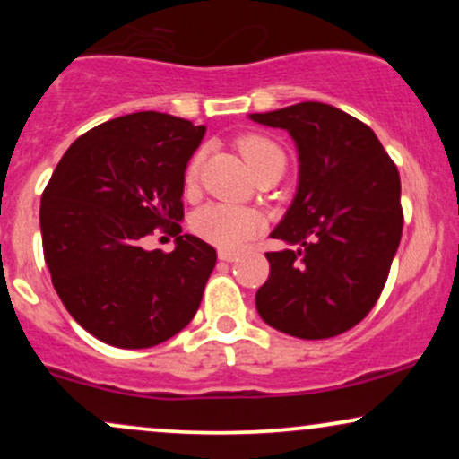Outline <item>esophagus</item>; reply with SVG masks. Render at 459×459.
I'll use <instances>...</instances> for the list:
<instances>
[{"label": "esophagus", "mask_w": 459, "mask_h": 459, "mask_svg": "<svg viewBox=\"0 0 459 459\" xmlns=\"http://www.w3.org/2000/svg\"><path fill=\"white\" fill-rule=\"evenodd\" d=\"M218 259L224 261V263H233L237 259V252H230V250H218Z\"/></svg>", "instance_id": "obj_1"}]
</instances>
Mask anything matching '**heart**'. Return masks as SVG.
Returning a JSON list of instances; mask_svg holds the SVG:
<instances>
[{
	"label": "heart",
	"mask_w": 459,
	"mask_h": 459,
	"mask_svg": "<svg viewBox=\"0 0 459 459\" xmlns=\"http://www.w3.org/2000/svg\"><path fill=\"white\" fill-rule=\"evenodd\" d=\"M241 155L250 163L255 172H259L263 166L284 157L281 146L276 142L261 134L241 135L239 142ZM200 166H203V151L194 152L192 160L186 168V186L192 187L198 181ZM263 229V215L255 209L244 207V204L230 203H209L203 204L196 213L192 215V230L200 239L209 244L222 247V250H239L247 244L259 230Z\"/></svg>",
	"instance_id": "1"
}]
</instances>
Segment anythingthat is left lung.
Instances as JSON below:
<instances>
[{
	"mask_svg": "<svg viewBox=\"0 0 459 459\" xmlns=\"http://www.w3.org/2000/svg\"><path fill=\"white\" fill-rule=\"evenodd\" d=\"M287 129L299 152V186L273 239L298 250L265 252L270 276L256 310L298 339L343 334L376 307L403 230L402 181L371 127L332 105L304 101L252 114Z\"/></svg>",
	"mask_w": 459,
	"mask_h": 459,
	"instance_id": "8db88e82",
	"label": "left lung"
}]
</instances>
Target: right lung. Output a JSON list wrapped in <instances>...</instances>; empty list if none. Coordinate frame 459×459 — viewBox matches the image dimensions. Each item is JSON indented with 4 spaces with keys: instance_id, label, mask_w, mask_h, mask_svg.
Instances as JSON below:
<instances>
[{
    "instance_id": "right-lung-1",
    "label": "right lung",
    "mask_w": 459,
    "mask_h": 459,
    "mask_svg": "<svg viewBox=\"0 0 459 459\" xmlns=\"http://www.w3.org/2000/svg\"><path fill=\"white\" fill-rule=\"evenodd\" d=\"M204 127L161 112L108 120L73 142L40 200L45 263L71 317L123 350L160 345L194 319L215 250L179 235L146 251L155 228L181 233L183 183Z\"/></svg>"
}]
</instances>
